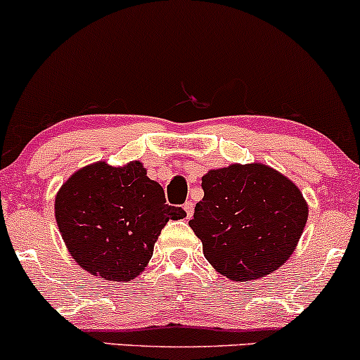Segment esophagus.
Returning a JSON list of instances; mask_svg holds the SVG:
<instances>
[{"label": "esophagus", "instance_id": "34e87169", "mask_svg": "<svg viewBox=\"0 0 360 360\" xmlns=\"http://www.w3.org/2000/svg\"><path fill=\"white\" fill-rule=\"evenodd\" d=\"M183 208H184V212H186L188 219H191L193 212H195V203H193V201H186V203L183 205Z\"/></svg>", "mask_w": 360, "mask_h": 360}]
</instances>
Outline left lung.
<instances>
[{"label": "left lung", "mask_w": 360, "mask_h": 360, "mask_svg": "<svg viewBox=\"0 0 360 360\" xmlns=\"http://www.w3.org/2000/svg\"><path fill=\"white\" fill-rule=\"evenodd\" d=\"M201 188L189 227L219 274L236 282L259 278L290 258L309 212L290 179L258 162L232 164L208 171Z\"/></svg>", "instance_id": "obj_1"}]
</instances>
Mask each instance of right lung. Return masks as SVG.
Returning <instances> with one entry per match:
<instances>
[{"label":"right lung","instance_id":"obj_1","mask_svg":"<svg viewBox=\"0 0 360 360\" xmlns=\"http://www.w3.org/2000/svg\"><path fill=\"white\" fill-rule=\"evenodd\" d=\"M54 215L70 255L89 274L129 282L145 270L169 220L184 219L141 162L112 167L96 162L63 184Z\"/></svg>","mask_w":360,"mask_h":360}]
</instances>
